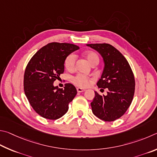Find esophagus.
<instances>
[{
	"mask_svg": "<svg viewBox=\"0 0 157 157\" xmlns=\"http://www.w3.org/2000/svg\"><path fill=\"white\" fill-rule=\"evenodd\" d=\"M76 90H77V92H83L85 91V90H86L84 89L81 88V87H78V88H77Z\"/></svg>",
	"mask_w": 157,
	"mask_h": 157,
	"instance_id": "1",
	"label": "esophagus"
}]
</instances>
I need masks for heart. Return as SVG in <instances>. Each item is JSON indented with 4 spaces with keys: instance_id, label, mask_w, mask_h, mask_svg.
<instances>
[{
    "instance_id": "1",
    "label": "heart",
    "mask_w": 157,
    "mask_h": 157,
    "mask_svg": "<svg viewBox=\"0 0 157 157\" xmlns=\"http://www.w3.org/2000/svg\"><path fill=\"white\" fill-rule=\"evenodd\" d=\"M85 57L86 58L90 64L92 65L98 64L99 63V56L98 55L94 52L90 51L87 52L84 54ZM76 56L74 54H70V55L65 58L64 65L65 68L67 70H73L74 67H75L76 64ZM71 81L72 83L76 85V86L80 87H87L90 86V84L92 83V79L90 78L89 76H87L85 74H76V76H74L71 78Z\"/></svg>"
}]
</instances>
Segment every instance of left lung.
Masks as SVG:
<instances>
[{
    "label": "left lung",
    "mask_w": 157,
    "mask_h": 157,
    "mask_svg": "<svg viewBox=\"0 0 157 157\" xmlns=\"http://www.w3.org/2000/svg\"><path fill=\"white\" fill-rule=\"evenodd\" d=\"M103 57L104 69L97 82L99 88H108L106 96L95 92L91 103L93 114L105 121L119 119L132 101L135 80L130 65L121 52L108 43L87 44Z\"/></svg>",
    "instance_id": "left-lung-1"
}]
</instances>
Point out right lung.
<instances>
[{"label":"right lung","mask_w":157,"mask_h":157,"mask_svg":"<svg viewBox=\"0 0 157 157\" xmlns=\"http://www.w3.org/2000/svg\"><path fill=\"white\" fill-rule=\"evenodd\" d=\"M79 47L70 43H50L40 48L27 64L24 74V91L35 112L43 118L55 120L68 110L77 94L72 84L64 88L54 82L64 71L65 58Z\"/></svg>","instance_id":"add662e5"}]
</instances>
